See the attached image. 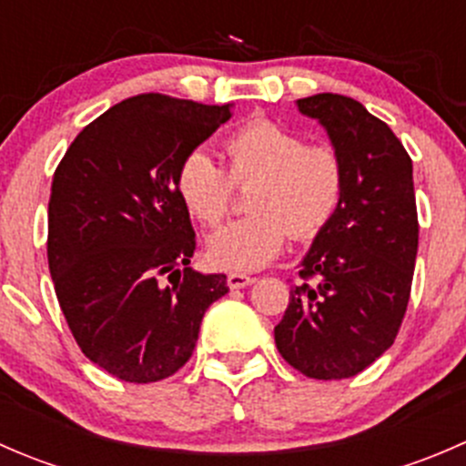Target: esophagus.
I'll return each mask as SVG.
<instances>
[{"label": "esophagus", "instance_id": "esophagus-1", "mask_svg": "<svg viewBox=\"0 0 466 466\" xmlns=\"http://www.w3.org/2000/svg\"><path fill=\"white\" fill-rule=\"evenodd\" d=\"M257 277L246 275V272H229L228 275V286L229 289H246V286L255 284Z\"/></svg>", "mask_w": 466, "mask_h": 466}]
</instances>
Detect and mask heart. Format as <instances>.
<instances>
[{"label": "heart", "instance_id": "obj_1", "mask_svg": "<svg viewBox=\"0 0 466 466\" xmlns=\"http://www.w3.org/2000/svg\"><path fill=\"white\" fill-rule=\"evenodd\" d=\"M229 176L203 148L182 157L176 191L191 218L223 223L232 207V180L259 177L252 216L225 225L209 238V257L229 270H257L284 250L293 234L311 241L331 225L345 198V162L331 144H309L302 133L257 119L223 144Z\"/></svg>", "mask_w": 466, "mask_h": 466}]
</instances>
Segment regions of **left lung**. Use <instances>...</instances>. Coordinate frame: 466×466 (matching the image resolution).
<instances>
[{
	"label": "left lung",
	"instance_id": "obj_1",
	"mask_svg": "<svg viewBox=\"0 0 466 466\" xmlns=\"http://www.w3.org/2000/svg\"><path fill=\"white\" fill-rule=\"evenodd\" d=\"M298 110L340 153L345 198L304 257V284L290 289L275 342L304 377L350 379L392 345L406 316L420 241L412 159L354 98L324 92L299 98Z\"/></svg>",
	"mask_w": 466,
	"mask_h": 466
}]
</instances>
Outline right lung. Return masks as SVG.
<instances>
[{
	"instance_id": "right-lung-1",
	"label": "right lung",
	"mask_w": 466,
	"mask_h": 466,
	"mask_svg": "<svg viewBox=\"0 0 466 466\" xmlns=\"http://www.w3.org/2000/svg\"><path fill=\"white\" fill-rule=\"evenodd\" d=\"M232 116L164 94L116 103L78 133L51 182L56 298L83 354L112 377L155 383L194 354L228 277L189 268L196 232L176 171Z\"/></svg>"
}]
</instances>
